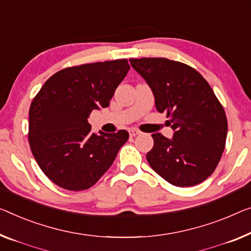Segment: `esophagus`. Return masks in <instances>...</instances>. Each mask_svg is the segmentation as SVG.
I'll use <instances>...</instances> for the list:
<instances>
[{
  "mask_svg": "<svg viewBox=\"0 0 251 251\" xmlns=\"http://www.w3.org/2000/svg\"><path fill=\"white\" fill-rule=\"evenodd\" d=\"M140 134H141V130L135 129V128L129 129V135L132 136V137H135V136H137V135H140Z\"/></svg>",
  "mask_w": 251,
  "mask_h": 251,
  "instance_id": "esophagus-1",
  "label": "esophagus"
}]
</instances>
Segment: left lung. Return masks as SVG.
<instances>
[{
    "label": "left lung",
    "instance_id": "1",
    "mask_svg": "<svg viewBox=\"0 0 251 251\" xmlns=\"http://www.w3.org/2000/svg\"><path fill=\"white\" fill-rule=\"evenodd\" d=\"M151 88L159 113H167L173 140L152 134L147 154L156 174L178 187L201 184L214 173L226 148L227 121L207 81L192 66L163 57L130 58Z\"/></svg>",
    "mask_w": 251,
    "mask_h": 251
}]
</instances>
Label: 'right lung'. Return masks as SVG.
<instances>
[{"label":"right lung","mask_w":251,"mask_h":251,"mask_svg":"<svg viewBox=\"0 0 251 251\" xmlns=\"http://www.w3.org/2000/svg\"><path fill=\"white\" fill-rule=\"evenodd\" d=\"M128 70L125 58L66 67L48 78L33 98L29 145L55 185L72 192L90 188L128 140L125 129L97 134L88 123L92 110L109 106Z\"/></svg>","instance_id":"1"}]
</instances>
